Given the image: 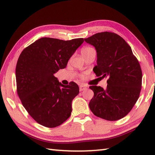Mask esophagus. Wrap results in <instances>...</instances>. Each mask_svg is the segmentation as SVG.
Wrapping results in <instances>:
<instances>
[{
    "mask_svg": "<svg viewBox=\"0 0 155 155\" xmlns=\"http://www.w3.org/2000/svg\"><path fill=\"white\" fill-rule=\"evenodd\" d=\"M85 89H87V87H86L84 86V85H83V84L80 85V87H79V91H84Z\"/></svg>",
    "mask_w": 155,
    "mask_h": 155,
    "instance_id": "esophagus-1",
    "label": "esophagus"
}]
</instances>
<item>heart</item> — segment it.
Instances as JSON below:
<instances>
[{
  "label": "heart",
  "mask_w": 155,
  "mask_h": 155,
  "mask_svg": "<svg viewBox=\"0 0 155 155\" xmlns=\"http://www.w3.org/2000/svg\"><path fill=\"white\" fill-rule=\"evenodd\" d=\"M92 52H94V50L91 47H84L83 49H82L81 51V53L82 55H85V54H89Z\"/></svg>",
  "instance_id": "b5f03b06"
}]
</instances>
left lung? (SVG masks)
I'll return each instance as SVG.
<instances>
[{"label": "left lung", "mask_w": 155, "mask_h": 155, "mask_svg": "<svg viewBox=\"0 0 155 155\" xmlns=\"http://www.w3.org/2000/svg\"><path fill=\"white\" fill-rule=\"evenodd\" d=\"M84 41L97 51L94 72L97 77L108 78L105 90L89 87L94 92L90 109L103 119L119 120L129 113L139 97L143 77L139 62L127 42L113 32H98Z\"/></svg>", "instance_id": "left-lung-1"}]
</instances>
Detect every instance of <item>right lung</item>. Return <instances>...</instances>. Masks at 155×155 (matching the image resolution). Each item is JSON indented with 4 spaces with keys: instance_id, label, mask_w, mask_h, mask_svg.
<instances>
[{
    "instance_id": "add662e5",
    "label": "right lung",
    "mask_w": 155,
    "mask_h": 155,
    "mask_svg": "<svg viewBox=\"0 0 155 155\" xmlns=\"http://www.w3.org/2000/svg\"><path fill=\"white\" fill-rule=\"evenodd\" d=\"M84 39L70 41L43 37L25 48L16 67L17 93L23 107L46 127L61 125L70 117L72 101L79 93L74 82L61 84L54 74L66 68Z\"/></svg>"
}]
</instances>
